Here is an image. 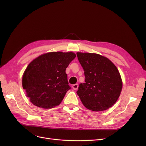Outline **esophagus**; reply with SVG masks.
<instances>
[{
    "instance_id": "obj_1",
    "label": "esophagus",
    "mask_w": 146,
    "mask_h": 146,
    "mask_svg": "<svg viewBox=\"0 0 146 146\" xmlns=\"http://www.w3.org/2000/svg\"><path fill=\"white\" fill-rule=\"evenodd\" d=\"M78 87H79V86H78V84H74V85H73L72 86V88H73L74 90H77L78 88Z\"/></svg>"
}]
</instances>
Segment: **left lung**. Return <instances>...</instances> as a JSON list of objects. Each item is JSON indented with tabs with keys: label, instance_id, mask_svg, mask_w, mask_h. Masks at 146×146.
I'll return each mask as SVG.
<instances>
[{
	"label": "left lung",
	"instance_id": "1",
	"mask_svg": "<svg viewBox=\"0 0 146 146\" xmlns=\"http://www.w3.org/2000/svg\"><path fill=\"white\" fill-rule=\"evenodd\" d=\"M85 76L77 94L86 108L102 111L110 108L121 94L122 83L117 67L108 58L98 54L77 52Z\"/></svg>",
	"mask_w": 146,
	"mask_h": 146
}]
</instances>
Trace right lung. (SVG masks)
I'll use <instances>...</instances> for the list:
<instances>
[{
    "mask_svg": "<svg viewBox=\"0 0 146 146\" xmlns=\"http://www.w3.org/2000/svg\"><path fill=\"white\" fill-rule=\"evenodd\" d=\"M75 57L72 52H50L29 64L23 74L22 87L33 104L45 109L60 104L71 88L66 69Z\"/></svg>",
    "mask_w": 146,
    "mask_h": 146,
    "instance_id": "right-lung-1",
    "label": "right lung"
}]
</instances>
